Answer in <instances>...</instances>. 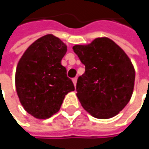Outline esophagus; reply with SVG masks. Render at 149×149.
<instances>
[{"mask_svg":"<svg viewBox=\"0 0 149 149\" xmlns=\"http://www.w3.org/2000/svg\"><path fill=\"white\" fill-rule=\"evenodd\" d=\"M77 77H74V78L72 79V82H73V84H74L75 87H76V85H77Z\"/></svg>","mask_w":149,"mask_h":149,"instance_id":"1","label":"esophagus"}]
</instances>
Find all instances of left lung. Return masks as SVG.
Here are the masks:
<instances>
[{
    "mask_svg": "<svg viewBox=\"0 0 149 149\" xmlns=\"http://www.w3.org/2000/svg\"><path fill=\"white\" fill-rule=\"evenodd\" d=\"M85 72L78 77L77 96L91 116L107 119L117 115L130 100L134 69L123 50L108 38L72 47Z\"/></svg>",
    "mask_w": 149,
    "mask_h": 149,
    "instance_id": "obj_1",
    "label": "left lung"
}]
</instances>
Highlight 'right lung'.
Wrapping results in <instances>:
<instances>
[{
    "label": "right lung",
    "instance_id": "1",
    "mask_svg": "<svg viewBox=\"0 0 149 149\" xmlns=\"http://www.w3.org/2000/svg\"><path fill=\"white\" fill-rule=\"evenodd\" d=\"M66 51L58 38L47 34L30 45L18 63L17 94L24 109L36 118L46 119L57 113L65 96L75 90L61 65Z\"/></svg>",
    "mask_w": 149,
    "mask_h": 149
}]
</instances>
